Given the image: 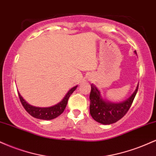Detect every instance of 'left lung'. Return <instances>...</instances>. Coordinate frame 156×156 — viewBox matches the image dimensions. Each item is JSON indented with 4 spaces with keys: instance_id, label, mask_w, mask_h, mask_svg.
<instances>
[{
    "instance_id": "8db88e82",
    "label": "left lung",
    "mask_w": 156,
    "mask_h": 156,
    "mask_svg": "<svg viewBox=\"0 0 156 156\" xmlns=\"http://www.w3.org/2000/svg\"><path fill=\"white\" fill-rule=\"evenodd\" d=\"M136 54V52L135 51ZM139 84L135 92L128 99L119 103H114L104 101L101 96V92L93 84H91L89 95L90 114L94 120L103 125H110L122 119L128 112L136 94Z\"/></svg>"
}]
</instances>
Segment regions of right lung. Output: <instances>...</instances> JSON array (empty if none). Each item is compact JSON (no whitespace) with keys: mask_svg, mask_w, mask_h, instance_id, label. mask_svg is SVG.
Instances as JSON below:
<instances>
[{"mask_svg":"<svg viewBox=\"0 0 156 156\" xmlns=\"http://www.w3.org/2000/svg\"><path fill=\"white\" fill-rule=\"evenodd\" d=\"M77 87H78V86H76V87L70 89V90L67 93V94H66L65 97L63 98V100H62L60 103L53 105V106L48 107V108H39V107L33 106V105L28 104V103L23 99V97L20 95V94L18 92L19 98L21 103H22L23 106L24 107V108L26 109V112H28L30 115L37 118V119L50 120V119H55V118L58 117V116L61 115V114L63 113L66 106H67L68 99H69V98L70 97L71 94H72V93L76 90Z\"/></svg>","mask_w":156,"mask_h":156,"instance_id":"right-lung-1","label":"right lung"}]
</instances>
